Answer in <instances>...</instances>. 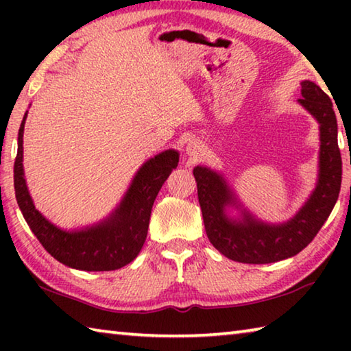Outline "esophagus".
<instances>
[{"label": "esophagus", "instance_id": "1", "mask_svg": "<svg viewBox=\"0 0 351 351\" xmlns=\"http://www.w3.org/2000/svg\"><path fill=\"white\" fill-rule=\"evenodd\" d=\"M186 153L189 154L190 158L197 159V158L203 156V154H204V147L198 141H190L189 144H187V147H186Z\"/></svg>", "mask_w": 351, "mask_h": 351}]
</instances>
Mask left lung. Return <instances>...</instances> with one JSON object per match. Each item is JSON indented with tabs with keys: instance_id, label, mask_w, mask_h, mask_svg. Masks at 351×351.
Instances as JSON below:
<instances>
[{
	"instance_id": "8db88e82",
	"label": "left lung",
	"mask_w": 351,
	"mask_h": 351,
	"mask_svg": "<svg viewBox=\"0 0 351 351\" xmlns=\"http://www.w3.org/2000/svg\"><path fill=\"white\" fill-rule=\"evenodd\" d=\"M300 86L297 102L319 123V170L316 187L293 218L261 221L241 204L224 175L206 165L193 169L207 239L234 261L263 265L294 257L317 235L339 197L342 159L332 104L314 82L304 80ZM230 208L239 210V215L230 216Z\"/></svg>"
}]
</instances>
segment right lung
<instances>
[{"instance_id":"1","label":"right lung","mask_w":351,"mask_h":351,"mask_svg":"<svg viewBox=\"0 0 351 351\" xmlns=\"http://www.w3.org/2000/svg\"><path fill=\"white\" fill-rule=\"evenodd\" d=\"M27 111L19 130V152L14 165L15 197L34 235L52 257L80 271H114L133 261L144 246L150 213L159 190L180 162V153L165 150L148 159L108 217L80 229L66 230L37 210L29 193L23 167V134Z\"/></svg>"}]
</instances>
